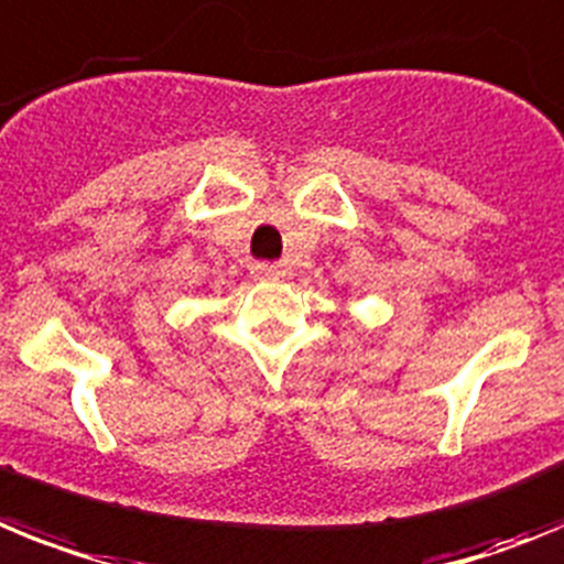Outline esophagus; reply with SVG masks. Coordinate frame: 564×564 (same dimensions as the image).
I'll return each instance as SVG.
<instances>
[{"mask_svg":"<svg viewBox=\"0 0 564 564\" xmlns=\"http://www.w3.org/2000/svg\"><path fill=\"white\" fill-rule=\"evenodd\" d=\"M283 275H286V272H283V267H278V263L261 261V263H254V267H252L254 281H281Z\"/></svg>","mask_w":564,"mask_h":564,"instance_id":"1","label":"esophagus"}]
</instances>
